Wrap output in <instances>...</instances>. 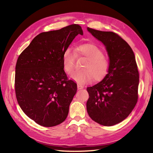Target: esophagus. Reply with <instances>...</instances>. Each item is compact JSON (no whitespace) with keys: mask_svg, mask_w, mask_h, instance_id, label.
I'll list each match as a JSON object with an SVG mask.
<instances>
[{"mask_svg":"<svg viewBox=\"0 0 153 153\" xmlns=\"http://www.w3.org/2000/svg\"><path fill=\"white\" fill-rule=\"evenodd\" d=\"M83 88V86L82 85H77V89H82Z\"/></svg>","mask_w":153,"mask_h":153,"instance_id":"obj_1","label":"esophagus"}]
</instances>
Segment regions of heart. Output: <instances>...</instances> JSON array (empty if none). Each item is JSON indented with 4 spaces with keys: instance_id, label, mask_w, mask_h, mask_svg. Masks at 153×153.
<instances>
[{
    "instance_id": "1",
    "label": "heart",
    "mask_w": 153,
    "mask_h": 153,
    "mask_svg": "<svg viewBox=\"0 0 153 153\" xmlns=\"http://www.w3.org/2000/svg\"><path fill=\"white\" fill-rule=\"evenodd\" d=\"M76 52L77 54L73 48L68 47L64 51L62 56L64 70L68 74L74 69L77 55L87 59L83 67V71L73 73L70 76L71 79L85 84L93 79L95 82H100L108 75L110 68V60L99 47L93 43L82 44L77 47Z\"/></svg>"
}]
</instances>
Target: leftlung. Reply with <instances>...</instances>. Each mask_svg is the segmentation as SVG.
<instances>
[{
  "instance_id": "left-lung-1",
  "label": "left lung",
  "mask_w": 153,
  "mask_h": 153,
  "mask_svg": "<svg viewBox=\"0 0 153 153\" xmlns=\"http://www.w3.org/2000/svg\"><path fill=\"white\" fill-rule=\"evenodd\" d=\"M105 45L110 58L108 75L101 82L87 88V110L93 121L105 126L122 122L138 100L139 74L135 57L127 42L116 33L87 27Z\"/></svg>"
}]
</instances>
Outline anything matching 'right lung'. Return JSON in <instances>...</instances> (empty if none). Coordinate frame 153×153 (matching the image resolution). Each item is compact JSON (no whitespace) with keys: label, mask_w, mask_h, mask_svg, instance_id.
<instances>
[{"label":"right lung","mask_w":153,"mask_h":153,"mask_svg":"<svg viewBox=\"0 0 153 153\" xmlns=\"http://www.w3.org/2000/svg\"><path fill=\"white\" fill-rule=\"evenodd\" d=\"M82 27L71 24L37 35L19 54L16 65L15 92L19 106L39 125L53 127L67 118L77 91L63 68L64 51Z\"/></svg>","instance_id":"right-lung-1"}]
</instances>
